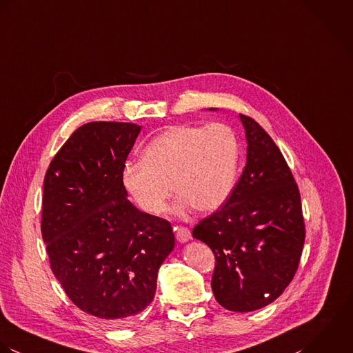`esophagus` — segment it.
<instances>
[{
  "instance_id": "obj_1",
  "label": "esophagus",
  "mask_w": 353,
  "mask_h": 353,
  "mask_svg": "<svg viewBox=\"0 0 353 353\" xmlns=\"http://www.w3.org/2000/svg\"><path fill=\"white\" fill-rule=\"evenodd\" d=\"M174 232H176V239H177L179 243H187V241L191 240V232H190L188 228L176 226Z\"/></svg>"
}]
</instances>
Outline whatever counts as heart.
<instances>
[{
	"label": "heart",
	"instance_id": "1",
	"mask_svg": "<svg viewBox=\"0 0 353 353\" xmlns=\"http://www.w3.org/2000/svg\"><path fill=\"white\" fill-rule=\"evenodd\" d=\"M240 147L225 124L173 127L151 141L143 162L128 163L123 184L134 202L150 215L165 210L174 190L181 195L177 214L219 209L230 196L239 172Z\"/></svg>",
	"mask_w": 353,
	"mask_h": 353
}]
</instances>
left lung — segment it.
<instances>
[{
	"instance_id": "1",
	"label": "left lung",
	"mask_w": 353,
	"mask_h": 353,
	"mask_svg": "<svg viewBox=\"0 0 353 353\" xmlns=\"http://www.w3.org/2000/svg\"><path fill=\"white\" fill-rule=\"evenodd\" d=\"M239 117L245 168L229 199L192 236L215 256V300L229 311L250 312L273 303L292 281L305 230L300 192L280 148L255 120Z\"/></svg>"
}]
</instances>
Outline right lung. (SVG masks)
Masks as SVG:
<instances>
[{
    "label": "right lung",
    "instance_id": "obj_1",
    "mask_svg": "<svg viewBox=\"0 0 353 353\" xmlns=\"http://www.w3.org/2000/svg\"><path fill=\"white\" fill-rule=\"evenodd\" d=\"M141 127L95 121L77 128L49 165L42 237L72 303L123 327L152 301L158 270L174 248L168 221L137 209L123 170Z\"/></svg>",
    "mask_w": 353,
    "mask_h": 353
}]
</instances>
